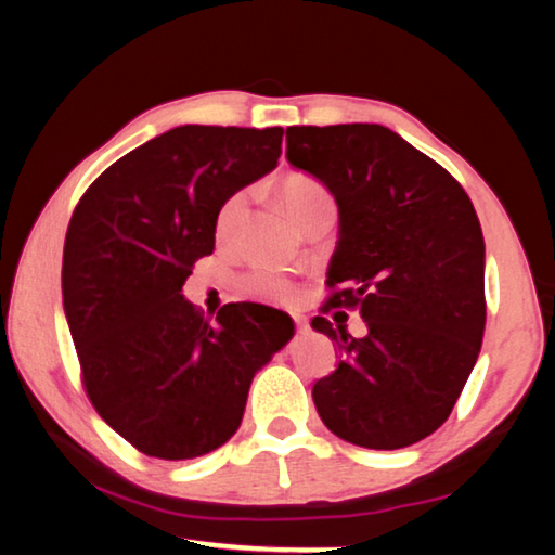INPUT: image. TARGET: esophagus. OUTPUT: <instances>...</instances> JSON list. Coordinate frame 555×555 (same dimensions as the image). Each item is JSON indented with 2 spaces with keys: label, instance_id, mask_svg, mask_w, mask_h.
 Instances as JSON below:
<instances>
[{
  "label": "esophagus",
  "instance_id": "esophagus-1",
  "mask_svg": "<svg viewBox=\"0 0 555 555\" xmlns=\"http://www.w3.org/2000/svg\"><path fill=\"white\" fill-rule=\"evenodd\" d=\"M294 321H296V331H298L300 335L308 333V321H306V315H296Z\"/></svg>",
  "mask_w": 555,
  "mask_h": 555
}]
</instances>
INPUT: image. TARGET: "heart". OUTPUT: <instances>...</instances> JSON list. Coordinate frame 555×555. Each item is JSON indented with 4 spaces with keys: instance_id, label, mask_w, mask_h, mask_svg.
Instances as JSON below:
<instances>
[{
    "instance_id": "obj_1",
    "label": "heart",
    "mask_w": 555,
    "mask_h": 555,
    "mask_svg": "<svg viewBox=\"0 0 555 555\" xmlns=\"http://www.w3.org/2000/svg\"><path fill=\"white\" fill-rule=\"evenodd\" d=\"M281 191H284L286 208L291 210L294 218H300V215L321 208V205H333L327 188L318 181V178L308 176L304 171L288 173L284 178V188H281ZM240 208H242V193H234L222 203V208L218 212V232H228L232 228V222L237 220L240 215ZM249 288L255 291L259 298H269V300H284L291 294L286 281L269 269L257 271V274L249 279Z\"/></svg>"
}]
</instances>
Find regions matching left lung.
Masks as SVG:
<instances>
[{
	"mask_svg": "<svg viewBox=\"0 0 555 555\" xmlns=\"http://www.w3.org/2000/svg\"><path fill=\"white\" fill-rule=\"evenodd\" d=\"M286 158L337 203L327 267L333 306H357L367 335L315 315L337 370L313 387L337 438L397 450L446 424L485 335V237L453 176L382 125L288 127Z\"/></svg>",
	"mask_w": 555,
	"mask_h": 555,
	"instance_id": "left-lung-1",
	"label": "left lung"
}]
</instances>
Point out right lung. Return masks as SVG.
Returning a JSON list of instances; mask_svg holds the SVG:
<instances>
[{
	"label": "right lung",
	"mask_w": 555,
	"mask_h": 555,
	"mask_svg": "<svg viewBox=\"0 0 555 555\" xmlns=\"http://www.w3.org/2000/svg\"><path fill=\"white\" fill-rule=\"evenodd\" d=\"M284 129L173 127L112 164L75 208L63 311L92 406L144 455L191 460L237 434L255 374L294 337L276 308L183 296L222 203L271 173Z\"/></svg>",
	"instance_id": "right-lung-1"
}]
</instances>
